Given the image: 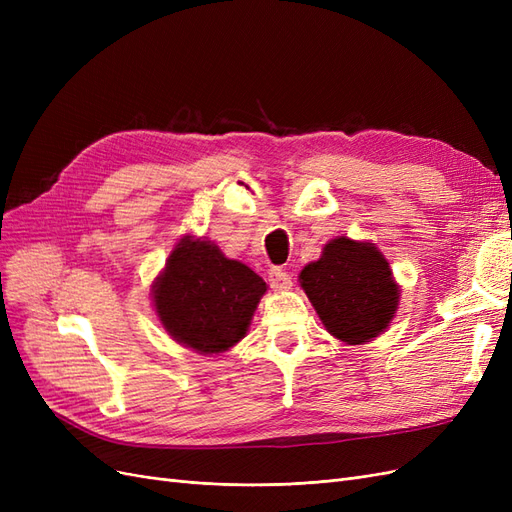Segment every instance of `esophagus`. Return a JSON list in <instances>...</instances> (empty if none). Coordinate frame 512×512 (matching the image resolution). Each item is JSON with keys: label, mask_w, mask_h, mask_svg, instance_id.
<instances>
[{"label": "esophagus", "mask_w": 512, "mask_h": 512, "mask_svg": "<svg viewBox=\"0 0 512 512\" xmlns=\"http://www.w3.org/2000/svg\"><path fill=\"white\" fill-rule=\"evenodd\" d=\"M269 284H271V288H275V290H290V288H292V277L288 275L286 269L273 267V269L269 271Z\"/></svg>", "instance_id": "obj_1"}]
</instances>
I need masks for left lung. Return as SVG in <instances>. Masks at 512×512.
<instances>
[{
	"label": "left lung",
	"instance_id": "obj_1",
	"mask_svg": "<svg viewBox=\"0 0 512 512\" xmlns=\"http://www.w3.org/2000/svg\"><path fill=\"white\" fill-rule=\"evenodd\" d=\"M299 282L324 329L350 346L378 337L399 305L389 260L367 241H329L322 256L303 267Z\"/></svg>",
	"mask_w": 512,
	"mask_h": 512
}]
</instances>
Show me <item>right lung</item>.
<instances>
[{"label":"right lung","instance_id":"right-lung-1","mask_svg":"<svg viewBox=\"0 0 512 512\" xmlns=\"http://www.w3.org/2000/svg\"><path fill=\"white\" fill-rule=\"evenodd\" d=\"M267 284L207 239L185 235L153 282V305L175 342L200 354L226 352L245 337Z\"/></svg>","mask_w":512,"mask_h":512}]
</instances>
